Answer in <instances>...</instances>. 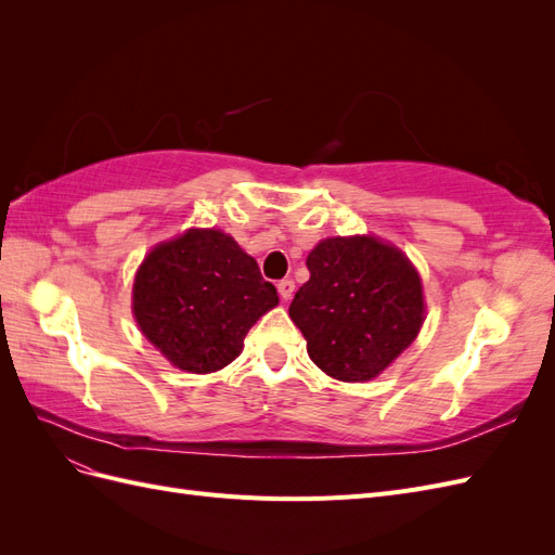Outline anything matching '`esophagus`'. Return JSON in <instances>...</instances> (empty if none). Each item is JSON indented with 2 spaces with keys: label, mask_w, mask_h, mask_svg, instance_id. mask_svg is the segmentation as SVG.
<instances>
[{
  "label": "esophagus",
  "mask_w": 555,
  "mask_h": 555,
  "mask_svg": "<svg viewBox=\"0 0 555 555\" xmlns=\"http://www.w3.org/2000/svg\"><path fill=\"white\" fill-rule=\"evenodd\" d=\"M294 289H296V284H294V280H289V278L278 282V292H280V298L284 300V304H287V300H292Z\"/></svg>",
  "instance_id": "1"
}]
</instances>
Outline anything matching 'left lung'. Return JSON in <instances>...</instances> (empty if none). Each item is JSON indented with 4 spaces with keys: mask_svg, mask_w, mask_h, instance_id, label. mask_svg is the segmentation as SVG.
Here are the masks:
<instances>
[{
    "mask_svg": "<svg viewBox=\"0 0 555 555\" xmlns=\"http://www.w3.org/2000/svg\"><path fill=\"white\" fill-rule=\"evenodd\" d=\"M289 306L312 363L340 382H367L422 331L424 289L402 251L375 236L326 238Z\"/></svg>",
    "mask_w": 555,
    "mask_h": 555,
    "instance_id": "1",
    "label": "left lung"
}]
</instances>
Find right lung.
<instances>
[{
  "mask_svg": "<svg viewBox=\"0 0 555 555\" xmlns=\"http://www.w3.org/2000/svg\"><path fill=\"white\" fill-rule=\"evenodd\" d=\"M133 317L180 371H222L247 331L278 306L257 261L220 229H190L147 251L133 278Z\"/></svg>",
  "mask_w": 555,
  "mask_h": 555,
  "instance_id": "add662e5",
  "label": "right lung"
}]
</instances>
